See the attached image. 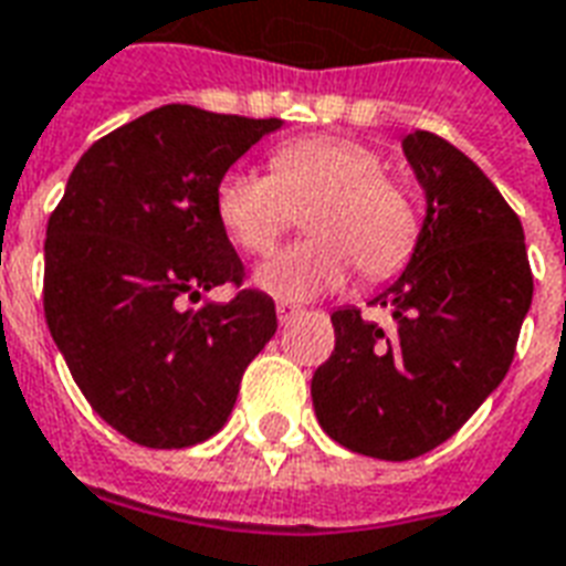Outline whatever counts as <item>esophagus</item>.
I'll list each match as a JSON object with an SVG mask.
<instances>
[{
  "label": "esophagus",
  "instance_id": "1",
  "mask_svg": "<svg viewBox=\"0 0 566 566\" xmlns=\"http://www.w3.org/2000/svg\"><path fill=\"white\" fill-rule=\"evenodd\" d=\"M275 312H279V321H282V324H287V321L294 318L296 315V306H287V303H279V306H275Z\"/></svg>",
  "mask_w": 566,
  "mask_h": 566
}]
</instances>
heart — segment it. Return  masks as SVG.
<instances>
[{
    "label": "heart",
    "instance_id": "1",
    "mask_svg": "<svg viewBox=\"0 0 566 566\" xmlns=\"http://www.w3.org/2000/svg\"><path fill=\"white\" fill-rule=\"evenodd\" d=\"M385 172L364 142L306 136L270 154V175L235 166L214 187L223 233L245 254H266L306 209L312 235L270 258L254 275L266 294L303 303L339 291L352 270L388 279L403 270L418 245L412 193Z\"/></svg>",
    "mask_w": 566,
    "mask_h": 566
}]
</instances>
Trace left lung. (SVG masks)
Wrapping results in <instances>:
<instances>
[{"instance_id":"obj_1","label":"left lung","mask_w":566,"mask_h":566,"mask_svg":"<svg viewBox=\"0 0 566 566\" xmlns=\"http://www.w3.org/2000/svg\"><path fill=\"white\" fill-rule=\"evenodd\" d=\"M403 154L424 223L400 279L373 296L397 327L336 308V348L312 376L324 433L379 461L418 458L461 430L506 376L534 296L522 221L488 175L427 129L406 136Z\"/></svg>"}]
</instances>
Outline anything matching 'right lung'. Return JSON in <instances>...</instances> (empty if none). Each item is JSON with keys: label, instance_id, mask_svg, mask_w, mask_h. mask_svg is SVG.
I'll return each mask as SVG.
<instances>
[{"label": "right lung", "instance_id": "add662e5", "mask_svg": "<svg viewBox=\"0 0 566 566\" xmlns=\"http://www.w3.org/2000/svg\"><path fill=\"white\" fill-rule=\"evenodd\" d=\"M279 127V117L154 108L87 148L48 221V331L93 412L139 446L214 437L279 327L275 303L251 287L185 308L242 284L214 187Z\"/></svg>", "mask_w": 566, "mask_h": 566}]
</instances>
